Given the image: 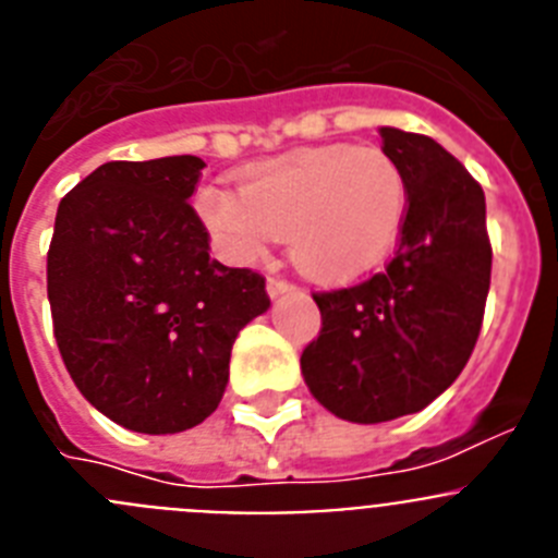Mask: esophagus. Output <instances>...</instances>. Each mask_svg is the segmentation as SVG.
I'll use <instances>...</instances> for the list:
<instances>
[{
    "instance_id": "34e87169",
    "label": "esophagus",
    "mask_w": 558,
    "mask_h": 558,
    "mask_svg": "<svg viewBox=\"0 0 558 558\" xmlns=\"http://www.w3.org/2000/svg\"><path fill=\"white\" fill-rule=\"evenodd\" d=\"M290 290H295L293 282H284V279H279V276H270L268 279L270 299H276V295H282V293H290Z\"/></svg>"
}]
</instances>
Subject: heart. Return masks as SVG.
<instances>
[{"instance_id":"1","label":"heart","mask_w":558,"mask_h":558,"mask_svg":"<svg viewBox=\"0 0 558 558\" xmlns=\"http://www.w3.org/2000/svg\"><path fill=\"white\" fill-rule=\"evenodd\" d=\"M195 209L236 263H251L276 236H290V259L304 276L347 284L397 248L408 184L379 147H302L245 167L240 192L204 186Z\"/></svg>"}]
</instances>
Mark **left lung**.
Instances as JSON below:
<instances>
[{
    "label": "left lung",
    "mask_w": 558,
    "mask_h": 558,
    "mask_svg": "<svg viewBox=\"0 0 558 558\" xmlns=\"http://www.w3.org/2000/svg\"><path fill=\"white\" fill-rule=\"evenodd\" d=\"M408 184V218L386 270L313 293L322 332L302 374L329 413L377 425L427 408L456 383L477 343L489 295L486 198L430 136L379 128Z\"/></svg>",
    "instance_id": "obj_1"
}]
</instances>
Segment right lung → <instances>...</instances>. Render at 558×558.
Returning <instances> with one entry per match:
<instances>
[{
    "instance_id": "obj_1",
    "label": "right lung",
    "mask_w": 558,
    "mask_h": 558,
    "mask_svg": "<svg viewBox=\"0 0 558 558\" xmlns=\"http://www.w3.org/2000/svg\"><path fill=\"white\" fill-rule=\"evenodd\" d=\"M204 161H108L66 192L47 254L58 349L111 422L165 436L223 399L236 332L270 307L265 276L209 256L190 206Z\"/></svg>"
}]
</instances>
